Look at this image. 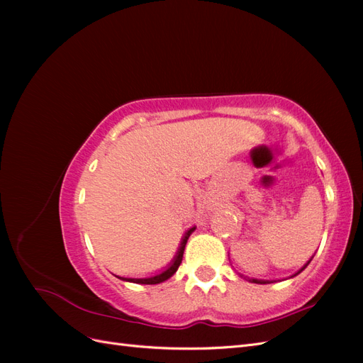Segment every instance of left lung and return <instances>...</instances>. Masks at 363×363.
I'll list each match as a JSON object with an SVG mask.
<instances>
[{
	"label": "left lung",
	"instance_id": "left-lung-1",
	"mask_svg": "<svg viewBox=\"0 0 363 363\" xmlns=\"http://www.w3.org/2000/svg\"><path fill=\"white\" fill-rule=\"evenodd\" d=\"M312 259H313V256H312V257L309 259V262H307L304 267H301V269H298V271H296L295 274H292V276H291V277H295V276H298V274H300L301 271H304V269H306V267H307V265H309V263H311V260H312ZM239 276H240V277H244V276H242V274H239ZM244 279H247V280H248V281H251V283H257V284H267V283H272V281H274V280H260V279H250V277H244Z\"/></svg>",
	"mask_w": 363,
	"mask_h": 363
}]
</instances>
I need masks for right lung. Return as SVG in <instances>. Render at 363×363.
I'll list each match as a JSON object with an SVG mask.
<instances>
[{
    "mask_svg": "<svg viewBox=\"0 0 363 363\" xmlns=\"http://www.w3.org/2000/svg\"><path fill=\"white\" fill-rule=\"evenodd\" d=\"M195 227H191L188 232H186L182 238V242H180V247L177 250V252H175L174 259L169 262V265L164 268L163 271L155 274V276H150V277H144V279H128V277H118L121 280L124 281H130V283H139V284H157V283H162L164 280H168L169 277H172L175 272H177L180 263H182V259H183V252H184V247H186V242H188L189 236L194 233Z\"/></svg>",
    "mask_w": 363,
    "mask_h": 363,
    "instance_id": "add662e5",
    "label": "right lung"
}]
</instances>
